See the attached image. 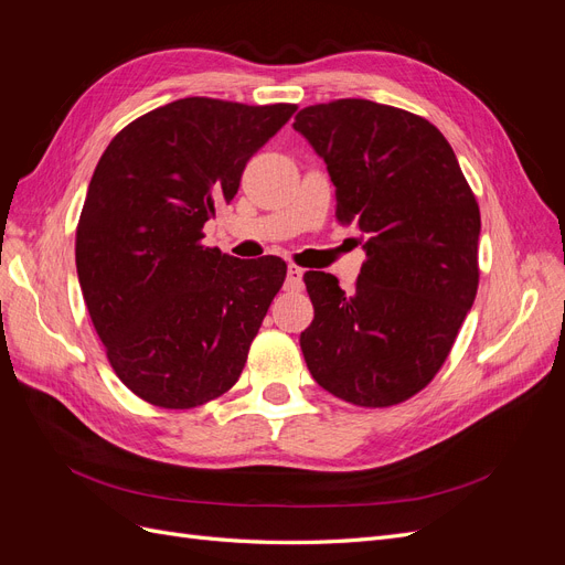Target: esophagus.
Returning a JSON list of instances; mask_svg holds the SVG:
<instances>
[{
    "label": "esophagus",
    "mask_w": 565,
    "mask_h": 565,
    "mask_svg": "<svg viewBox=\"0 0 565 565\" xmlns=\"http://www.w3.org/2000/svg\"><path fill=\"white\" fill-rule=\"evenodd\" d=\"M301 278H303V270L295 264L287 266V280H285V287L287 289H301Z\"/></svg>",
    "instance_id": "esophagus-1"
}]
</instances>
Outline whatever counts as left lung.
I'll use <instances>...</instances> for the list:
<instances>
[{"mask_svg": "<svg viewBox=\"0 0 565 565\" xmlns=\"http://www.w3.org/2000/svg\"><path fill=\"white\" fill-rule=\"evenodd\" d=\"M328 164L337 216L363 231L351 292L303 276L313 322L299 337L313 380L337 398L407 401L446 363L478 289L481 212L431 122L365 98L309 106L292 125Z\"/></svg>", "mask_w": 565, "mask_h": 565, "instance_id": "obj_1", "label": "left lung"}]
</instances>
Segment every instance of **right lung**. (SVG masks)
<instances>
[{
    "label": "right lung",
    "instance_id": "add662e5",
    "mask_svg": "<svg viewBox=\"0 0 565 565\" xmlns=\"http://www.w3.org/2000/svg\"><path fill=\"white\" fill-rule=\"evenodd\" d=\"M295 110L179 98L134 119L100 156L77 226V278L115 374L139 398L188 409L241 377L287 266L204 247L202 226Z\"/></svg>",
    "mask_w": 565,
    "mask_h": 565
}]
</instances>
